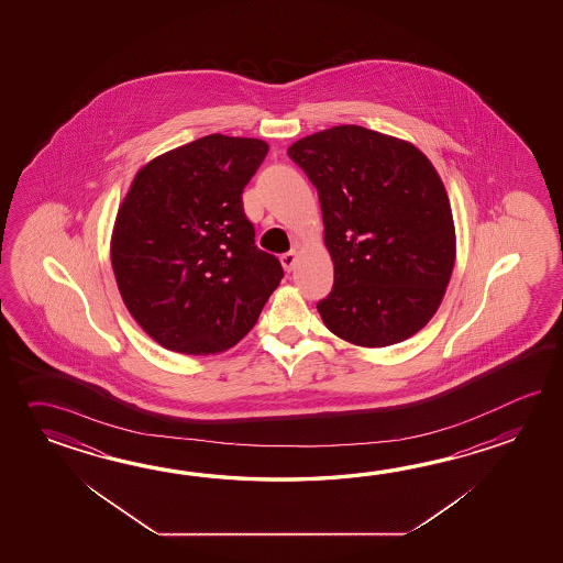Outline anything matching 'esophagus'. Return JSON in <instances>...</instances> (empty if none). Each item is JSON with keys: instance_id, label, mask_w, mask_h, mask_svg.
<instances>
[{"instance_id": "34e87169", "label": "esophagus", "mask_w": 563, "mask_h": 563, "mask_svg": "<svg viewBox=\"0 0 563 563\" xmlns=\"http://www.w3.org/2000/svg\"><path fill=\"white\" fill-rule=\"evenodd\" d=\"M282 265H284V269L286 272H291L294 267H296V262H298V252L296 250H291V252L282 253Z\"/></svg>"}]
</instances>
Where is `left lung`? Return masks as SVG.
I'll return each instance as SVG.
<instances>
[{"instance_id":"1","label":"left lung","mask_w":563,"mask_h":563,"mask_svg":"<svg viewBox=\"0 0 563 563\" xmlns=\"http://www.w3.org/2000/svg\"><path fill=\"white\" fill-rule=\"evenodd\" d=\"M318 189L334 287L318 301L330 332L356 346L398 344L439 310L455 265L443 180L415 144L356 124L287 148Z\"/></svg>"}]
</instances>
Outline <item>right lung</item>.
Segmentation results:
<instances>
[{
  "instance_id": "right-lung-1",
  "label": "right lung",
  "mask_w": 563,
  "mask_h": 563,
  "mask_svg": "<svg viewBox=\"0 0 563 563\" xmlns=\"http://www.w3.org/2000/svg\"><path fill=\"white\" fill-rule=\"evenodd\" d=\"M260 139L209 134L144 165L120 205L110 260L132 318L161 346L207 356L252 330L284 269L255 245L241 192Z\"/></svg>"
}]
</instances>
